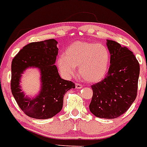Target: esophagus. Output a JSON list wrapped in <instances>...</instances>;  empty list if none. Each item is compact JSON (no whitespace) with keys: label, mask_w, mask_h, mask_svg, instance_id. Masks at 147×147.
<instances>
[{"label":"esophagus","mask_w":147,"mask_h":147,"mask_svg":"<svg viewBox=\"0 0 147 147\" xmlns=\"http://www.w3.org/2000/svg\"><path fill=\"white\" fill-rule=\"evenodd\" d=\"M82 88V84H78V83H76V89H81Z\"/></svg>","instance_id":"34e87169"}]
</instances>
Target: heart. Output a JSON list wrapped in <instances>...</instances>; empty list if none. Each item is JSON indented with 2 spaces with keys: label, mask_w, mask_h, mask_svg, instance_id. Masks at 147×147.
I'll list each match as a JSON object with an SVG mask.
<instances>
[{
  "label": "heart",
  "mask_w": 147,
  "mask_h": 147,
  "mask_svg": "<svg viewBox=\"0 0 147 147\" xmlns=\"http://www.w3.org/2000/svg\"><path fill=\"white\" fill-rule=\"evenodd\" d=\"M109 53L101 44L89 41H76L60 55L57 65L63 76L70 78L76 72L78 66L80 76L86 82L94 83L102 79L107 72Z\"/></svg>",
  "instance_id": "heart-1"
}]
</instances>
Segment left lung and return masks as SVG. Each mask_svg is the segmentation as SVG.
<instances>
[{"instance_id": "left-lung-1", "label": "left lung", "mask_w": 147, "mask_h": 147, "mask_svg": "<svg viewBox=\"0 0 147 147\" xmlns=\"http://www.w3.org/2000/svg\"><path fill=\"white\" fill-rule=\"evenodd\" d=\"M110 65L104 79L91 86L90 113L102 119H115L126 112L138 93L140 65L133 52L126 47L107 40Z\"/></svg>"}]
</instances>
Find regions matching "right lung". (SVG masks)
<instances>
[{"mask_svg":"<svg viewBox=\"0 0 147 147\" xmlns=\"http://www.w3.org/2000/svg\"><path fill=\"white\" fill-rule=\"evenodd\" d=\"M57 41L49 39L32 42L23 47L16 55L11 65V90L23 113L31 118L47 119L59 113L63 96L76 86L60 78L55 65L58 54ZM38 67L41 73V90L35 98H28L22 91L20 78L26 69Z\"/></svg>","mask_w":147,"mask_h":147,"instance_id":"1","label":"right lung"}]
</instances>
